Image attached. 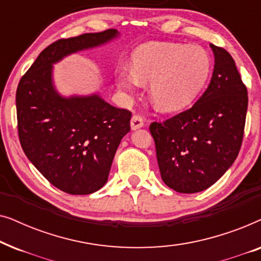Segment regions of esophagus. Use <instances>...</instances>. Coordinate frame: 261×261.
Segmentation results:
<instances>
[{
    "label": "esophagus",
    "instance_id": "esophagus-1",
    "mask_svg": "<svg viewBox=\"0 0 261 261\" xmlns=\"http://www.w3.org/2000/svg\"><path fill=\"white\" fill-rule=\"evenodd\" d=\"M144 124H145L144 119H142L141 116L134 115L133 117H132V120H130V128L133 130H137V129H139V128H142V127H144Z\"/></svg>",
    "mask_w": 261,
    "mask_h": 261
}]
</instances>
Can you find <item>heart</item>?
Returning a JSON list of instances; mask_svg holds the SVG:
<instances>
[{
  "instance_id": "heart-1",
  "label": "heart",
  "mask_w": 261,
  "mask_h": 261,
  "mask_svg": "<svg viewBox=\"0 0 261 261\" xmlns=\"http://www.w3.org/2000/svg\"><path fill=\"white\" fill-rule=\"evenodd\" d=\"M212 60L198 45L152 41L132 53V70L116 73L120 90L133 92L140 82H149V97L162 112H178L190 106L208 81Z\"/></svg>"
}]
</instances>
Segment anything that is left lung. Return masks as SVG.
<instances>
[{
    "instance_id": "obj_1",
    "label": "left lung",
    "mask_w": 261,
    "mask_h": 261,
    "mask_svg": "<svg viewBox=\"0 0 261 261\" xmlns=\"http://www.w3.org/2000/svg\"><path fill=\"white\" fill-rule=\"evenodd\" d=\"M210 47L215 65L204 94L190 109L149 126L162 179L181 194L216 183L233 165L244 138L247 89L229 53Z\"/></svg>"
}]
</instances>
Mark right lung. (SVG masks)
Listing matches in <instances>:
<instances>
[{
	"instance_id": "right-lung-1",
	"label": "right lung",
	"mask_w": 261,
	"mask_h": 261,
	"mask_svg": "<svg viewBox=\"0 0 261 261\" xmlns=\"http://www.w3.org/2000/svg\"><path fill=\"white\" fill-rule=\"evenodd\" d=\"M119 34L107 30L53 42L17 85L21 147L39 172L67 194L89 195L107 183L116 149L130 130L132 113L109 105L97 92L60 95L53 65L73 53L108 44Z\"/></svg>"
}]
</instances>
